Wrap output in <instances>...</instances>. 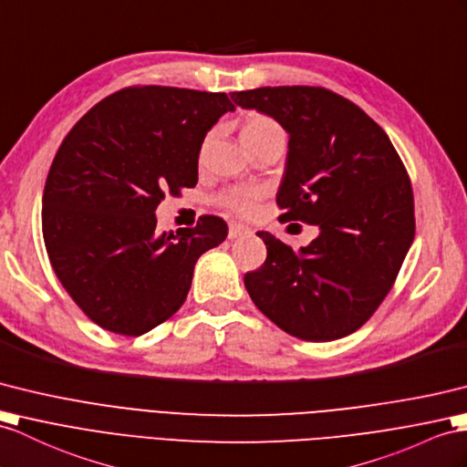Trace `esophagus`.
<instances>
[{
  "instance_id": "esophagus-1",
  "label": "esophagus",
  "mask_w": 467,
  "mask_h": 467,
  "mask_svg": "<svg viewBox=\"0 0 467 467\" xmlns=\"http://www.w3.org/2000/svg\"><path fill=\"white\" fill-rule=\"evenodd\" d=\"M249 234H252V230H249L247 225H244V223H232L230 225V232H227V237H230V240H237V237L249 235Z\"/></svg>"
}]
</instances>
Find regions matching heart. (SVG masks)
I'll list each match as a JSON object with an SVG mask.
<instances>
[{"mask_svg":"<svg viewBox=\"0 0 467 467\" xmlns=\"http://www.w3.org/2000/svg\"><path fill=\"white\" fill-rule=\"evenodd\" d=\"M269 140H285V132H283L281 124L271 119L267 115H259V112H254V115H247L244 124H242V142L244 146H255L261 142H269ZM261 198V192L255 188H247V190H234L227 192L220 198L222 206L232 210L234 213H252L257 200Z\"/></svg>","mask_w":467,"mask_h":467,"instance_id":"b5f03b06","label":"heart"}]
</instances>
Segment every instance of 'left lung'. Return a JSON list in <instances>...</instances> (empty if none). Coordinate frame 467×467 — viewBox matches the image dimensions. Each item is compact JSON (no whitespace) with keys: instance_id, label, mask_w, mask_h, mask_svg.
<instances>
[{"instance_id":"obj_1","label":"left lung","mask_w":467,"mask_h":467,"mask_svg":"<svg viewBox=\"0 0 467 467\" xmlns=\"http://www.w3.org/2000/svg\"><path fill=\"white\" fill-rule=\"evenodd\" d=\"M235 105L289 132L277 192L283 222L319 227L299 252L269 232L265 264L244 283L257 309L311 343L355 333L392 289L412 245V184L386 132L355 102L323 87H261Z\"/></svg>"}]
</instances>
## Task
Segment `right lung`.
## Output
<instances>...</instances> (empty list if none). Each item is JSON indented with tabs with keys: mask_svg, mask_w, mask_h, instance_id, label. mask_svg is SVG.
I'll return each mask as SVG.
<instances>
[{
	"mask_svg": "<svg viewBox=\"0 0 467 467\" xmlns=\"http://www.w3.org/2000/svg\"><path fill=\"white\" fill-rule=\"evenodd\" d=\"M225 93L127 87L102 99L65 136L43 190V240L55 275L90 321L140 337L170 319L198 257L227 237L218 215L156 235L164 194L198 184L203 136Z\"/></svg>",
	"mask_w": 467,
	"mask_h": 467,
	"instance_id": "obj_1",
	"label": "right lung"
}]
</instances>
